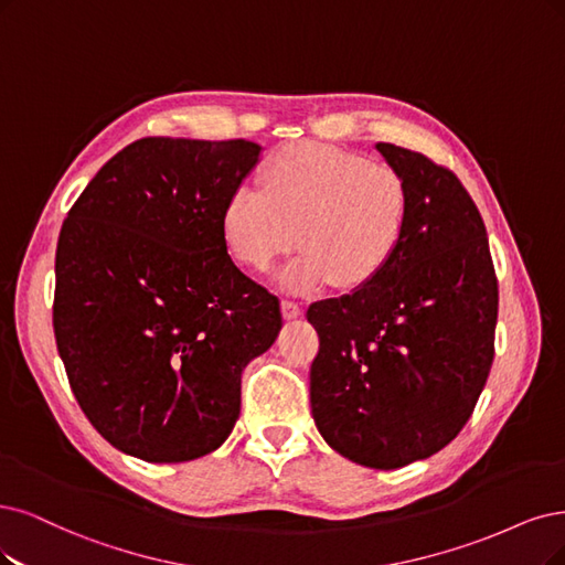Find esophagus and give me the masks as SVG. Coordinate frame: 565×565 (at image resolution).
Returning <instances> with one entry per match:
<instances>
[{
  "mask_svg": "<svg viewBox=\"0 0 565 565\" xmlns=\"http://www.w3.org/2000/svg\"><path fill=\"white\" fill-rule=\"evenodd\" d=\"M281 311H284V319H296L302 315V305L296 300H284Z\"/></svg>",
  "mask_w": 565,
  "mask_h": 565,
  "instance_id": "obj_1",
  "label": "esophagus"
}]
</instances>
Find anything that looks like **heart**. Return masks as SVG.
Wrapping results in <instances>:
<instances>
[{
  "instance_id": "obj_1",
  "label": "heart",
  "mask_w": 565,
  "mask_h": 565,
  "mask_svg": "<svg viewBox=\"0 0 565 565\" xmlns=\"http://www.w3.org/2000/svg\"><path fill=\"white\" fill-rule=\"evenodd\" d=\"M263 192L239 183L221 233L246 269L269 271L300 239L281 286L311 294L328 281L356 290L384 275L405 242L409 188L391 164L319 141L288 143L263 164Z\"/></svg>"
}]
</instances>
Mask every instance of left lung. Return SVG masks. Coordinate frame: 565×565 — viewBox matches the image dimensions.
Masks as SVG:
<instances>
[{
    "label": "left lung",
    "mask_w": 565,
    "mask_h": 565,
    "mask_svg": "<svg viewBox=\"0 0 565 565\" xmlns=\"http://www.w3.org/2000/svg\"><path fill=\"white\" fill-rule=\"evenodd\" d=\"M409 188L405 242L384 275L315 302L311 414L353 463L403 468L461 433L493 363L498 279L487 227L447 167L377 143Z\"/></svg>",
    "instance_id": "8db88e82"
}]
</instances>
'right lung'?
<instances>
[{"mask_svg":"<svg viewBox=\"0 0 565 565\" xmlns=\"http://www.w3.org/2000/svg\"><path fill=\"white\" fill-rule=\"evenodd\" d=\"M260 146L143 137L78 195L55 254L53 330L95 430L149 463L218 449L279 298L227 256L221 214Z\"/></svg>","mask_w":565,"mask_h":565,"instance_id":"obj_1","label":"right lung"}]
</instances>
